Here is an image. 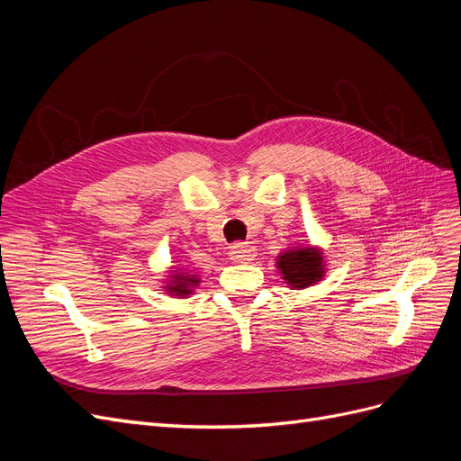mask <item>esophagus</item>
Here are the masks:
<instances>
[{"label":"esophagus","instance_id":"34e87169","mask_svg":"<svg viewBox=\"0 0 461 461\" xmlns=\"http://www.w3.org/2000/svg\"><path fill=\"white\" fill-rule=\"evenodd\" d=\"M230 260L233 262H249L255 258V247H250L247 243H235L228 250Z\"/></svg>","mask_w":461,"mask_h":461}]
</instances>
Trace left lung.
Returning <instances> with one entry per match:
<instances>
[{"label":"left lung","instance_id":"obj_1","mask_svg":"<svg viewBox=\"0 0 461 461\" xmlns=\"http://www.w3.org/2000/svg\"><path fill=\"white\" fill-rule=\"evenodd\" d=\"M281 279L293 289H306L321 281L325 274L323 255L318 247H294L277 257Z\"/></svg>","mask_w":461,"mask_h":461}]
</instances>
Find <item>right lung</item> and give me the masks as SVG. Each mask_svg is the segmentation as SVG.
Instances as JSON below:
<instances>
[{
	"mask_svg": "<svg viewBox=\"0 0 461 461\" xmlns=\"http://www.w3.org/2000/svg\"><path fill=\"white\" fill-rule=\"evenodd\" d=\"M201 284L199 281V277L195 276V274H185V272H172V276H170V281H168V285L165 287L167 291H168V294H176V296H187V294H191L193 293V289H195L197 285Z\"/></svg>",
	"mask_w": 461,
	"mask_h": 461,
	"instance_id": "obj_1",
	"label": "right lung"
}]
</instances>
